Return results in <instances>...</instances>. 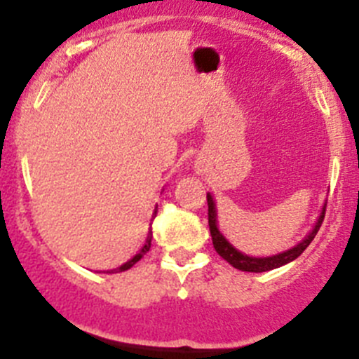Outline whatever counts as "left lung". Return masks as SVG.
<instances>
[{
    "mask_svg": "<svg viewBox=\"0 0 359 359\" xmlns=\"http://www.w3.org/2000/svg\"><path fill=\"white\" fill-rule=\"evenodd\" d=\"M207 203H208V228H210V235H212V243H214V249L217 250V254L221 257H224L231 266H235L236 270H242V272H254V273H259V272H268V270H273V268H279L283 264L291 263L293 259H297L309 245L311 242L314 240V236L318 235L319 228L323 224V219H325V212H326V205L323 207L321 214H319L318 222L316 226L312 228V231L302 240L300 243H297L294 247L291 249L284 250V252L276 254V256H268V257H252V256H247V254L240 252L236 250L228 240L224 238L221 231L217 228V210H215V203H214V198H212L210 193H207Z\"/></svg>",
    "mask_w": 359,
    "mask_h": 359,
    "instance_id": "obj_1",
    "label": "left lung"
}]
</instances>
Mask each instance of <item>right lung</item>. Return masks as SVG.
<instances>
[{
	"mask_svg": "<svg viewBox=\"0 0 359 359\" xmlns=\"http://www.w3.org/2000/svg\"><path fill=\"white\" fill-rule=\"evenodd\" d=\"M154 214H156V212H154ZM151 240H152V229H151V231H149V235H147V240H145V243H144V247H142V249H140V252H138V254H135V256L131 257V259L128 261V263L121 264L119 268H116V270H112V273H114V272H124V270H130V268L133 266V264L137 263V261H140L142 257L145 256V252H147V250L151 249Z\"/></svg>",
	"mask_w": 359,
	"mask_h": 359,
	"instance_id": "right-lung-1",
	"label": "right lung"
}]
</instances>
